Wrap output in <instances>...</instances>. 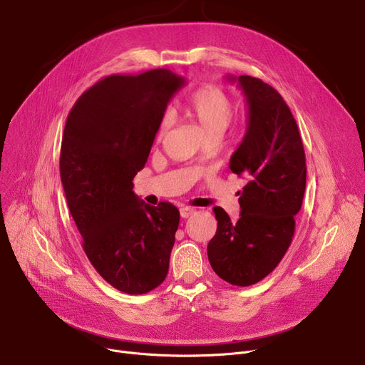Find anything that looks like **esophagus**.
Returning <instances> with one entry per match:
<instances>
[{"label": "esophagus", "mask_w": 365, "mask_h": 365, "mask_svg": "<svg viewBox=\"0 0 365 365\" xmlns=\"http://www.w3.org/2000/svg\"><path fill=\"white\" fill-rule=\"evenodd\" d=\"M194 212H195V210H194L192 207H182V208H180V216H182L183 219H187L189 216L194 215Z\"/></svg>", "instance_id": "34e87169"}]
</instances>
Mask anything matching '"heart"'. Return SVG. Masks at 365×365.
Returning a JSON list of instances; mask_svg holds the SVG:
<instances>
[{
    "label": "heart",
    "instance_id": "1",
    "mask_svg": "<svg viewBox=\"0 0 365 365\" xmlns=\"http://www.w3.org/2000/svg\"><path fill=\"white\" fill-rule=\"evenodd\" d=\"M180 112L194 121L207 139H220L232 121V101L220 87L207 84L195 88L180 105ZM171 120L168 115L160 120L155 140L163 142L167 136Z\"/></svg>",
    "mask_w": 365,
    "mask_h": 365
}]
</instances>
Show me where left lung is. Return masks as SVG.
<instances>
[{
  "label": "left lung",
  "mask_w": 365,
  "mask_h": 365,
  "mask_svg": "<svg viewBox=\"0 0 365 365\" xmlns=\"http://www.w3.org/2000/svg\"><path fill=\"white\" fill-rule=\"evenodd\" d=\"M248 127L229 168L248 180L240 195L241 216L215 207L217 231L208 262L226 282L247 287L269 275L292 244L306 187V158L293 113L269 84L241 75Z\"/></svg>",
  "instance_id": "left-lung-1"
}]
</instances>
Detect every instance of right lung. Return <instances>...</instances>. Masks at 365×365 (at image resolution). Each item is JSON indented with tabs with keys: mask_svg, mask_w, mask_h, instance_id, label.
<instances>
[{
	"mask_svg": "<svg viewBox=\"0 0 365 365\" xmlns=\"http://www.w3.org/2000/svg\"><path fill=\"white\" fill-rule=\"evenodd\" d=\"M183 84L168 69L105 76L80 96L65 124L61 179L69 212L94 269L127 294L157 289L168 272L179 210L143 204L131 180Z\"/></svg>",
	"mask_w": 365,
	"mask_h": 365,
	"instance_id": "1",
	"label": "right lung"
}]
</instances>
